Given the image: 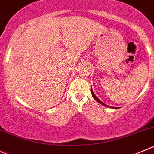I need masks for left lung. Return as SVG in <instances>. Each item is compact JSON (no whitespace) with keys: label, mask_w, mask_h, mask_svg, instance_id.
I'll list each match as a JSON object with an SVG mask.
<instances>
[{"label":"left lung","mask_w":154,"mask_h":154,"mask_svg":"<svg viewBox=\"0 0 154 154\" xmlns=\"http://www.w3.org/2000/svg\"><path fill=\"white\" fill-rule=\"evenodd\" d=\"M91 94H92V96H93V97H94V98L95 99V100H97V101L99 103H100V104L103 105V106H108V107H109V106H107V105H106V104H105V103H103V102H101V101H100V100H99V99L97 98V97H96V95H95V94H94V92H93V90H92V88H91ZM112 108H113V109H118V108H115V107H112Z\"/></svg>","instance_id":"obj_1"}]
</instances>
